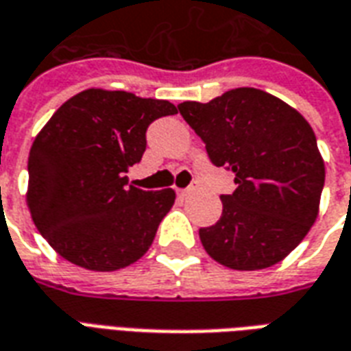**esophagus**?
I'll use <instances>...</instances> for the list:
<instances>
[{"label":"esophagus","mask_w":351,"mask_h":351,"mask_svg":"<svg viewBox=\"0 0 351 351\" xmlns=\"http://www.w3.org/2000/svg\"><path fill=\"white\" fill-rule=\"evenodd\" d=\"M195 191V186H190V188H186V190H180V195H190Z\"/></svg>","instance_id":"esophagus-1"}]
</instances>
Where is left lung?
<instances>
[{
    "mask_svg": "<svg viewBox=\"0 0 351 351\" xmlns=\"http://www.w3.org/2000/svg\"><path fill=\"white\" fill-rule=\"evenodd\" d=\"M178 110L214 165L235 173L237 190L220 197V220L199 229L206 254L235 271L282 261L319 213L325 165L310 123L258 88H235L208 103L184 101Z\"/></svg>",
    "mask_w": 351,
    "mask_h": 351,
    "instance_id": "8db88e82",
    "label": "left lung"
}]
</instances>
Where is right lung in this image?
I'll return each instance as SVG.
<instances>
[{"instance_id":"1","label":"right lung","mask_w":351,"mask_h":351,"mask_svg":"<svg viewBox=\"0 0 351 351\" xmlns=\"http://www.w3.org/2000/svg\"><path fill=\"white\" fill-rule=\"evenodd\" d=\"M176 114L165 99L90 88L73 95L35 137L27 158V208L47 243L82 269L108 272L145 256L175 191L128 186L146 130Z\"/></svg>"}]
</instances>
